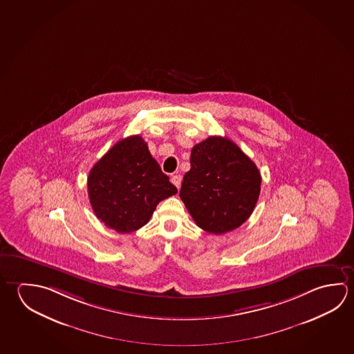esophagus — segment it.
<instances>
[{
    "instance_id": "34e87169",
    "label": "esophagus",
    "mask_w": 354,
    "mask_h": 354,
    "mask_svg": "<svg viewBox=\"0 0 354 354\" xmlns=\"http://www.w3.org/2000/svg\"><path fill=\"white\" fill-rule=\"evenodd\" d=\"M171 183H173L178 189H180V185H181V176H180V175H173V176H171Z\"/></svg>"
}]
</instances>
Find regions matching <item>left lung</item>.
Instances as JSON below:
<instances>
[{"instance_id": "obj_1", "label": "left lung", "mask_w": 354, "mask_h": 354, "mask_svg": "<svg viewBox=\"0 0 354 354\" xmlns=\"http://www.w3.org/2000/svg\"><path fill=\"white\" fill-rule=\"evenodd\" d=\"M190 165L180 198L198 227L221 235L241 226L260 195L256 164L232 140L209 137L192 148Z\"/></svg>"}]
</instances>
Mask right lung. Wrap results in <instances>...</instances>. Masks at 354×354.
<instances>
[{
  "label": "right lung",
  "mask_w": 354,
  "mask_h": 354,
  "mask_svg": "<svg viewBox=\"0 0 354 354\" xmlns=\"http://www.w3.org/2000/svg\"><path fill=\"white\" fill-rule=\"evenodd\" d=\"M87 186L95 216L120 234L143 227L156 205L178 192L140 136L108 150L91 169Z\"/></svg>",
  "instance_id": "obj_1"
}]
</instances>
